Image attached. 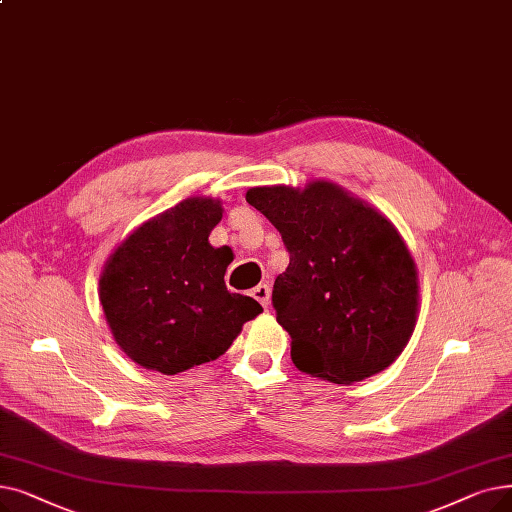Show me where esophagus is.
<instances>
[{"instance_id":"obj_1","label":"esophagus","mask_w":512,"mask_h":512,"mask_svg":"<svg viewBox=\"0 0 512 512\" xmlns=\"http://www.w3.org/2000/svg\"><path fill=\"white\" fill-rule=\"evenodd\" d=\"M270 295H272V288H270V284H257L255 288H253V297L263 305V307H268L270 305Z\"/></svg>"}]
</instances>
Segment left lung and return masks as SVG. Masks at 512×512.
I'll use <instances>...</instances> for the list:
<instances>
[{
  "mask_svg": "<svg viewBox=\"0 0 512 512\" xmlns=\"http://www.w3.org/2000/svg\"><path fill=\"white\" fill-rule=\"evenodd\" d=\"M247 203L291 257L272 305L295 366L337 385L391 366L418 311L416 265L391 221L330 182L251 188Z\"/></svg>",
  "mask_w": 512,
  "mask_h": 512,
  "instance_id": "obj_1",
  "label": "left lung"
}]
</instances>
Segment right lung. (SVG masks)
<instances>
[{"label": "right lung", "mask_w": 512, "mask_h": 512, "mask_svg": "<svg viewBox=\"0 0 512 512\" xmlns=\"http://www.w3.org/2000/svg\"><path fill=\"white\" fill-rule=\"evenodd\" d=\"M219 219V201L188 198L146 221L106 261L104 316L136 364L177 374L211 362L263 311L226 288L232 253L209 244Z\"/></svg>", "instance_id": "obj_1"}]
</instances>
